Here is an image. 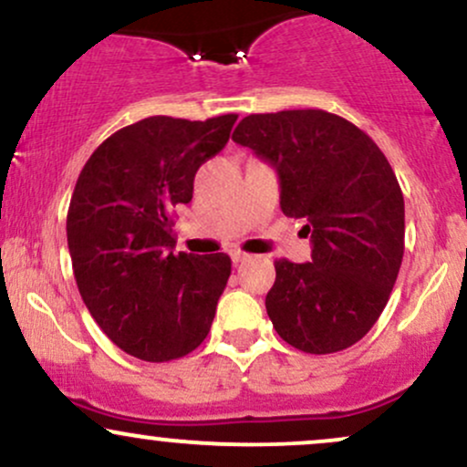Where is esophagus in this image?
Returning a JSON list of instances; mask_svg holds the SVG:
<instances>
[{
	"label": "esophagus",
	"mask_w": 467,
	"mask_h": 467,
	"mask_svg": "<svg viewBox=\"0 0 467 467\" xmlns=\"http://www.w3.org/2000/svg\"><path fill=\"white\" fill-rule=\"evenodd\" d=\"M230 256H233V264H241V261L250 259L248 252H241V250H233L230 252Z\"/></svg>",
	"instance_id": "obj_1"
}]
</instances>
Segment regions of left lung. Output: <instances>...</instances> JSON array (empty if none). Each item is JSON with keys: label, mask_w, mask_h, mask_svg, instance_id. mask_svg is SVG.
<instances>
[{"label": "left lung", "mask_w": 467, "mask_h": 467, "mask_svg": "<svg viewBox=\"0 0 467 467\" xmlns=\"http://www.w3.org/2000/svg\"><path fill=\"white\" fill-rule=\"evenodd\" d=\"M233 140L276 169L281 211L305 219L312 261H275L265 309L305 353L356 345L387 307L404 256V195L387 155L362 130L323 109L250 114Z\"/></svg>", "instance_id": "1"}]
</instances>
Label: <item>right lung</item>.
I'll list each match as a JSON object with an SVG mask.
<instances>
[{"mask_svg": "<svg viewBox=\"0 0 467 467\" xmlns=\"http://www.w3.org/2000/svg\"><path fill=\"white\" fill-rule=\"evenodd\" d=\"M237 114L151 116L111 133L80 171L67 248L83 303L107 337L147 362L202 345L230 276L228 254H175V208L226 147Z\"/></svg>", "mask_w": 467, "mask_h": 467, "instance_id": "1", "label": "right lung"}]
</instances>
